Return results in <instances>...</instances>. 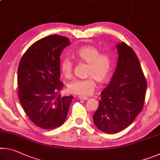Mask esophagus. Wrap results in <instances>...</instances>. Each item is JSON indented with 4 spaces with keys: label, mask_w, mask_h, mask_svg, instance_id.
Here are the masks:
<instances>
[{
    "label": "esophagus",
    "mask_w": 160,
    "mask_h": 160,
    "mask_svg": "<svg viewBox=\"0 0 160 160\" xmlns=\"http://www.w3.org/2000/svg\"><path fill=\"white\" fill-rule=\"evenodd\" d=\"M78 99H82V100H88V97H82V96H79V97H78Z\"/></svg>",
    "instance_id": "34e87169"
}]
</instances>
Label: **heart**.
<instances>
[{"label": "heart", "mask_w": 160, "mask_h": 160, "mask_svg": "<svg viewBox=\"0 0 160 160\" xmlns=\"http://www.w3.org/2000/svg\"><path fill=\"white\" fill-rule=\"evenodd\" d=\"M77 59L88 64L85 79H76L69 83L68 89L70 93L88 96L94 92L97 80L106 83L112 74L113 61L108 53H100L97 47L92 45L82 46L75 53ZM61 71L64 77L70 78L73 72V62L68 57H63L61 61Z\"/></svg>", "instance_id": "b5f03b06"}]
</instances>
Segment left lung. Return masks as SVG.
Masks as SVG:
<instances>
[{"label": "left lung", "mask_w": 160, "mask_h": 160, "mask_svg": "<svg viewBox=\"0 0 160 160\" xmlns=\"http://www.w3.org/2000/svg\"><path fill=\"white\" fill-rule=\"evenodd\" d=\"M118 63L110 83L102 92L93 121L100 131L117 133L133 122L144 105L147 81L138 58L125 42L116 45Z\"/></svg>", "instance_id": "left-lung-1"}]
</instances>
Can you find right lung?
<instances>
[{
	"mask_svg": "<svg viewBox=\"0 0 160 160\" xmlns=\"http://www.w3.org/2000/svg\"><path fill=\"white\" fill-rule=\"evenodd\" d=\"M70 44L67 37L57 34L43 38L28 48L19 63V99L27 116L42 129L61 126L73 98L60 94V56Z\"/></svg>",
	"mask_w": 160,
	"mask_h": 160,
	"instance_id": "obj_1",
	"label": "right lung"
}]
</instances>
